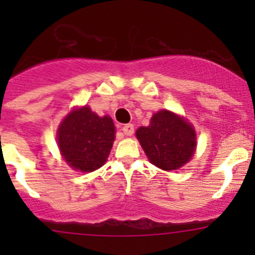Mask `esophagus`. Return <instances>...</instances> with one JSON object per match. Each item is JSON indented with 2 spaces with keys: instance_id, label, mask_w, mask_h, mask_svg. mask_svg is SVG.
Returning a JSON list of instances; mask_svg holds the SVG:
<instances>
[{
  "instance_id": "34e87169",
  "label": "esophagus",
  "mask_w": 255,
  "mask_h": 255,
  "mask_svg": "<svg viewBox=\"0 0 255 255\" xmlns=\"http://www.w3.org/2000/svg\"><path fill=\"white\" fill-rule=\"evenodd\" d=\"M122 130H123V133H125L126 135H132L133 133H134V126H133V125H125L122 127Z\"/></svg>"
}]
</instances>
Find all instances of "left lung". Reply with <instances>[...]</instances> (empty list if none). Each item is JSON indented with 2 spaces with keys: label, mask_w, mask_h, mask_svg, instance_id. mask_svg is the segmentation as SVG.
Instances as JSON below:
<instances>
[{
  "label": "left lung",
  "mask_w": 255,
  "mask_h": 255,
  "mask_svg": "<svg viewBox=\"0 0 255 255\" xmlns=\"http://www.w3.org/2000/svg\"><path fill=\"white\" fill-rule=\"evenodd\" d=\"M149 161L163 170H176L191 159L196 134L191 125L174 113L161 110L148 127L135 132Z\"/></svg>",
  "instance_id": "8db88e82"
}]
</instances>
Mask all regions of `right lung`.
<instances>
[{
  "label": "right lung",
  "instance_id": "add662e5",
  "mask_svg": "<svg viewBox=\"0 0 255 255\" xmlns=\"http://www.w3.org/2000/svg\"><path fill=\"white\" fill-rule=\"evenodd\" d=\"M115 140L111 117H100L87 106L69 113L58 130V144L66 163L81 171H94L107 160Z\"/></svg>",
  "mask_w": 255,
  "mask_h": 255
}]
</instances>
